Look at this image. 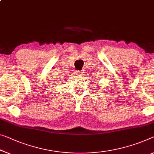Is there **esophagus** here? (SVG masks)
<instances>
[{"mask_svg": "<svg viewBox=\"0 0 154 154\" xmlns=\"http://www.w3.org/2000/svg\"><path fill=\"white\" fill-rule=\"evenodd\" d=\"M75 74L76 75H82L83 74V72H82V71H78V72L75 73Z\"/></svg>", "mask_w": 154, "mask_h": 154, "instance_id": "1", "label": "esophagus"}]
</instances>
